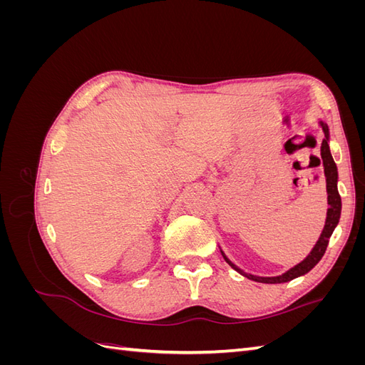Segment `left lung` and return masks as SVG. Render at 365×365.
Returning <instances> with one entry per match:
<instances>
[{"label":"left lung","mask_w":365,"mask_h":365,"mask_svg":"<svg viewBox=\"0 0 365 365\" xmlns=\"http://www.w3.org/2000/svg\"><path fill=\"white\" fill-rule=\"evenodd\" d=\"M323 130H324V135L326 140H323L322 143V158H323V165H324V175H326V187H327V202H329V208H327V217H326V225L323 228V233L319 236L318 242L315 244V247L312 248V251L309 252V256L300 262L298 264H295L294 268H291L289 271H286L282 275H277V277H257V275H252V274H247L242 271L240 268H237L235 263H231L225 254L222 252L224 259L227 260V263L230 264L231 268L236 269L237 272H240L242 275H245L247 279H251L254 282H260V283H284V282H289L295 277H300V275L306 274L311 271L315 264L322 260V257L324 256L327 244H329V239L332 236L335 227L339 222V216H341V196L338 193V187H336V181H338V170H336V164L330 155V149H329V129L324 123H322Z\"/></svg>","instance_id":"1"}]
</instances>
